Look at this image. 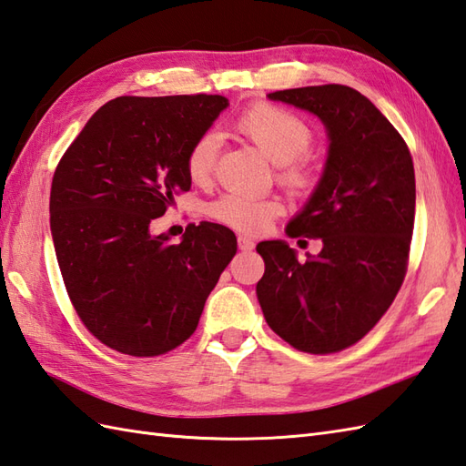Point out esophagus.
<instances>
[{"instance_id":"1","label":"esophagus","mask_w":466,"mask_h":466,"mask_svg":"<svg viewBox=\"0 0 466 466\" xmlns=\"http://www.w3.org/2000/svg\"><path fill=\"white\" fill-rule=\"evenodd\" d=\"M238 246H240V250L244 252L254 250V242L248 236H238Z\"/></svg>"}]
</instances>
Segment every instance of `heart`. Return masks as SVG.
<instances>
[{
  "label": "heart",
  "mask_w": 466,
  "mask_h": 466,
  "mask_svg": "<svg viewBox=\"0 0 466 466\" xmlns=\"http://www.w3.org/2000/svg\"><path fill=\"white\" fill-rule=\"evenodd\" d=\"M234 128L278 165V180L291 192H308L318 182V170L306 155L313 133L304 118L284 106L256 103L234 118ZM218 155V137L200 135L187 153V175L192 182H208ZM284 204L274 197L259 198L242 192H226L208 207L210 218L246 234L264 232Z\"/></svg>",
  "instance_id": "obj_1"
}]
</instances>
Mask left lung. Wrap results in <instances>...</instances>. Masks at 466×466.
I'll return each instance as SVG.
<instances>
[{
	"mask_svg": "<svg viewBox=\"0 0 466 466\" xmlns=\"http://www.w3.org/2000/svg\"><path fill=\"white\" fill-rule=\"evenodd\" d=\"M309 111L328 128L323 177L289 238H319L318 256L298 262L282 240L256 246V286L268 326L291 348L326 355L370 333L407 274L415 224V168L397 128L360 91L318 85L268 95Z\"/></svg>",
	"mask_w": 466,
	"mask_h": 466,
	"instance_id": "1",
	"label": "left lung"
}]
</instances>
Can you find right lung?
Returning a JSON list of instances; mask_svg holds the SVG:
<instances>
[{"mask_svg":"<svg viewBox=\"0 0 466 466\" xmlns=\"http://www.w3.org/2000/svg\"><path fill=\"white\" fill-rule=\"evenodd\" d=\"M228 99L222 95L116 96L65 150L51 182V236L83 326L118 353L155 357L198 326L236 254L220 224H188L178 244L150 232L190 190L187 153Z\"/></svg>","mask_w":466,"mask_h":466,"instance_id":"add662e5","label":"right lung"}]
</instances>
